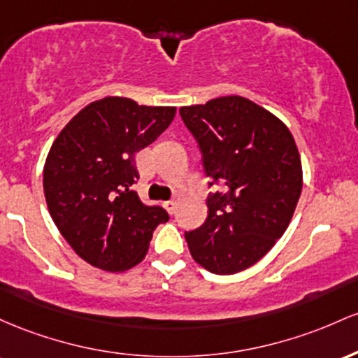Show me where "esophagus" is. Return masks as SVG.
<instances>
[{
	"instance_id": "1",
	"label": "esophagus",
	"mask_w": 358,
	"mask_h": 358,
	"mask_svg": "<svg viewBox=\"0 0 358 358\" xmlns=\"http://www.w3.org/2000/svg\"><path fill=\"white\" fill-rule=\"evenodd\" d=\"M164 206H166V210L172 215V213H176V210H178V201H174V199L166 201V203H164Z\"/></svg>"
}]
</instances>
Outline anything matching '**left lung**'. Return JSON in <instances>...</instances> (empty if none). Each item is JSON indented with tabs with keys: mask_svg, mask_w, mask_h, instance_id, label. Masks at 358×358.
Wrapping results in <instances>:
<instances>
[{
	"mask_svg": "<svg viewBox=\"0 0 358 358\" xmlns=\"http://www.w3.org/2000/svg\"><path fill=\"white\" fill-rule=\"evenodd\" d=\"M198 140L211 184L208 218L186 233L192 259L213 274L242 272L259 262L284 235L294 215L303 167L294 136L266 108L222 96L179 110Z\"/></svg>",
	"mask_w": 358,
	"mask_h": 358,
	"instance_id": "8db88e82",
	"label": "left lung"
}]
</instances>
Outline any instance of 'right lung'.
Masks as SVG:
<instances>
[{
	"label": "right lung",
	"mask_w": 358,
	"mask_h": 358,
	"mask_svg": "<svg viewBox=\"0 0 358 358\" xmlns=\"http://www.w3.org/2000/svg\"><path fill=\"white\" fill-rule=\"evenodd\" d=\"M174 116V106L106 96L83 108L52 143L43 166L47 206L60 235L92 267H135L155 228L169 220L164 208L143 204L131 186L138 179L136 152Z\"/></svg>",
	"instance_id": "right-lung-1"
}]
</instances>
